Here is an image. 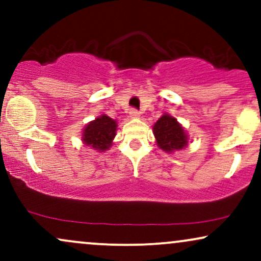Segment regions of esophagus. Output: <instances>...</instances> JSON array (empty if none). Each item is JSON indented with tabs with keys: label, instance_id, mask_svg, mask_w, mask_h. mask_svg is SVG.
Returning a JSON list of instances; mask_svg holds the SVG:
<instances>
[{
	"label": "esophagus",
	"instance_id": "1",
	"mask_svg": "<svg viewBox=\"0 0 261 261\" xmlns=\"http://www.w3.org/2000/svg\"><path fill=\"white\" fill-rule=\"evenodd\" d=\"M129 116H130V118H138L140 116V113L137 109H130L129 110Z\"/></svg>",
	"mask_w": 261,
	"mask_h": 261
}]
</instances>
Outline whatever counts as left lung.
<instances>
[{
    "label": "left lung",
    "instance_id": "8db88e82",
    "mask_svg": "<svg viewBox=\"0 0 261 261\" xmlns=\"http://www.w3.org/2000/svg\"><path fill=\"white\" fill-rule=\"evenodd\" d=\"M154 136L162 150L172 152L187 145V136L176 118L164 115L154 125Z\"/></svg>",
    "mask_w": 261,
    "mask_h": 261
}]
</instances>
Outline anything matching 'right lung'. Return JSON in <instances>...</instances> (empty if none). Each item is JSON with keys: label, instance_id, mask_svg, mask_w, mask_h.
<instances>
[{"label": "right lung", "instance_id": "right-lung-1", "mask_svg": "<svg viewBox=\"0 0 261 261\" xmlns=\"http://www.w3.org/2000/svg\"><path fill=\"white\" fill-rule=\"evenodd\" d=\"M117 123L112 118L102 115L95 121L90 122L84 129L83 140L88 146H93L95 150L109 149L116 136Z\"/></svg>", "mask_w": 261, "mask_h": 261}]
</instances>
